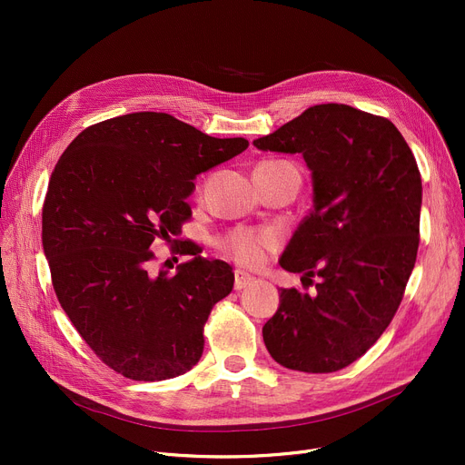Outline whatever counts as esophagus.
Instances as JSON below:
<instances>
[{
  "instance_id": "34e87169",
  "label": "esophagus",
  "mask_w": 465,
  "mask_h": 465,
  "mask_svg": "<svg viewBox=\"0 0 465 465\" xmlns=\"http://www.w3.org/2000/svg\"><path fill=\"white\" fill-rule=\"evenodd\" d=\"M252 282H254V277H252V275H249L247 272H242V270H235V282H233L235 290L247 288V286L252 284Z\"/></svg>"
}]
</instances>
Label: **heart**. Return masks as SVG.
Wrapping results in <instances>:
<instances>
[{"label": "heart", "instance_id": "obj_1", "mask_svg": "<svg viewBox=\"0 0 465 465\" xmlns=\"http://www.w3.org/2000/svg\"><path fill=\"white\" fill-rule=\"evenodd\" d=\"M265 163H286V162H265ZM279 247V237L272 230H251L239 228L230 232L220 241V251L241 265L256 267L263 263L265 256Z\"/></svg>", "mask_w": 465, "mask_h": 465}]
</instances>
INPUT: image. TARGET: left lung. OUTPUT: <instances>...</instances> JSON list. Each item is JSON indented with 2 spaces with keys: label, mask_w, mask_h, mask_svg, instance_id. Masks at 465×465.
I'll use <instances>...</instances> for the list:
<instances>
[{
  "label": "left lung",
  "mask_w": 465,
  "mask_h": 465,
  "mask_svg": "<svg viewBox=\"0 0 465 465\" xmlns=\"http://www.w3.org/2000/svg\"><path fill=\"white\" fill-rule=\"evenodd\" d=\"M254 146L300 153L311 169L312 211L279 263L309 282L319 279L314 296L281 288L263 343L288 370L339 371L392 322L417 262V160L388 118L343 104L309 107Z\"/></svg>",
  "instance_id": "obj_1"
}]
</instances>
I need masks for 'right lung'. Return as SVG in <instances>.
Listing matches in <instances>:
<instances>
[{"label":"right lung","instance_id":"add662e5","mask_svg":"<svg viewBox=\"0 0 465 465\" xmlns=\"http://www.w3.org/2000/svg\"><path fill=\"white\" fill-rule=\"evenodd\" d=\"M247 146L143 111L97 122L60 156L43 205V251L62 309L116 373L154 382L200 361L209 312L233 288L232 267L181 241L174 252L191 260L175 276L153 274L150 247L179 241L193 179Z\"/></svg>","mask_w":465,"mask_h":465}]
</instances>
